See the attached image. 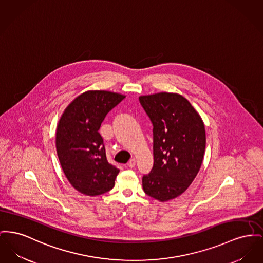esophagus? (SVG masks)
<instances>
[{
	"label": "esophagus",
	"instance_id": "obj_1",
	"mask_svg": "<svg viewBox=\"0 0 263 263\" xmlns=\"http://www.w3.org/2000/svg\"><path fill=\"white\" fill-rule=\"evenodd\" d=\"M135 165H136V160H135L134 158L131 159V160L128 162V167H129V168H134Z\"/></svg>",
	"mask_w": 263,
	"mask_h": 263
}]
</instances>
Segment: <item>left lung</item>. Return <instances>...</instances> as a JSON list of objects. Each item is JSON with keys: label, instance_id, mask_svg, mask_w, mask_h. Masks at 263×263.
<instances>
[{"label": "left lung", "instance_id": "1", "mask_svg": "<svg viewBox=\"0 0 263 263\" xmlns=\"http://www.w3.org/2000/svg\"><path fill=\"white\" fill-rule=\"evenodd\" d=\"M153 124L154 165L142 179L144 192L160 201L182 195L201 168L205 130L200 114L184 96L160 92L139 97Z\"/></svg>", "mask_w": 263, "mask_h": 263}]
</instances>
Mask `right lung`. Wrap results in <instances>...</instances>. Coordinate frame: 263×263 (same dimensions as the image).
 <instances>
[{"instance_id":"right-lung-1","label":"right lung","mask_w":263,"mask_h":263,"mask_svg":"<svg viewBox=\"0 0 263 263\" xmlns=\"http://www.w3.org/2000/svg\"><path fill=\"white\" fill-rule=\"evenodd\" d=\"M124 98L105 90L82 93L66 107L58 124L55 146L62 171L83 195L99 196L114 186L119 169L109 164L98 130L109 111Z\"/></svg>"}]
</instances>
